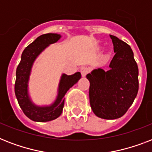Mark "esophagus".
I'll return each mask as SVG.
<instances>
[{
  "label": "esophagus",
  "mask_w": 152,
  "mask_h": 152,
  "mask_svg": "<svg viewBox=\"0 0 152 152\" xmlns=\"http://www.w3.org/2000/svg\"><path fill=\"white\" fill-rule=\"evenodd\" d=\"M80 72L82 76H83V77H85L86 75L89 72V69H88L87 67H83V68H81Z\"/></svg>",
  "instance_id": "esophagus-1"
}]
</instances>
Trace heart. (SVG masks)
Wrapping results in <instances>:
<instances>
[{"instance_id":"obj_1","label":"heart","mask_w":152,"mask_h":152,"mask_svg":"<svg viewBox=\"0 0 152 152\" xmlns=\"http://www.w3.org/2000/svg\"><path fill=\"white\" fill-rule=\"evenodd\" d=\"M110 51L107 50H106L104 51V58H106V59H107V58L110 57Z\"/></svg>"}]
</instances>
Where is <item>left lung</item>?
Returning a JSON list of instances; mask_svg holds the SVG:
<instances>
[{
  "label": "left lung",
  "mask_w": 152,
  "mask_h": 152,
  "mask_svg": "<svg viewBox=\"0 0 152 152\" xmlns=\"http://www.w3.org/2000/svg\"><path fill=\"white\" fill-rule=\"evenodd\" d=\"M110 37L115 55L109 69H94L86 76L90 82L89 99L94 113L113 120L122 117L137 97L139 71L131 47L116 36Z\"/></svg>",
  "instance_id": "obj_1"
}]
</instances>
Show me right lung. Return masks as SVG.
Listing matches in <instances>:
<instances>
[{"mask_svg": "<svg viewBox=\"0 0 152 152\" xmlns=\"http://www.w3.org/2000/svg\"><path fill=\"white\" fill-rule=\"evenodd\" d=\"M61 35L49 33L38 37L27 46L21 56V61L16 69L15 94L20 108L31 120L38 122H46L57 118L62 113L64 104V95L70 88L81 78L77 72L73 75L62 73L60 79L56 99L50 105H37L32 101L29 93L30 76L35 60L50 45L56 43Z\"/></svg>", "mask_w": 152, "mask_h": 152, "instance_id": "1", "label": "right lung"}]
</instances>
